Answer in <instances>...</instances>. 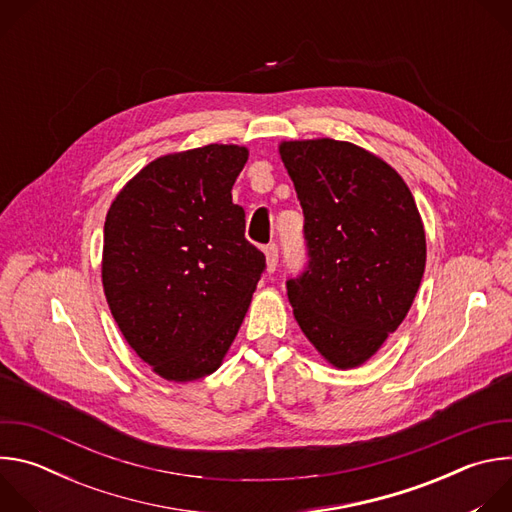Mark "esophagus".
I'll return each instance as SVG.
<instances>
[{
	"label": "esophagus",
	"instance_id": "34e87169",
	"mask_svg": "<svg viewBox=\"0 0 512 512\" xmlns=\"http://www.w3.org/2000/svg\"><path fill=\"white\" fill-rule=\"evenodd\" d=\"M263 253H265V257H267V269H269V271H275L277 261H279V249H277V245H275V243L265 245V247H263Z\"/></svg>",
	"mask_w": 512,
	"mask_h": 512
}]
</instances>
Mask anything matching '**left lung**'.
Wrapping results in <instances>:
<instances>
[{
  "label": "left lung",
  "instance_id": "8db88e82",
  "mask_svg": "<svg viewBox=\"0 0 512 512\" xmlns=\"http://www.w3.org/2000/svg\"><path fill=\"white\" fill-rule=\"evenodd\" d=\"M304 210L306 271L287 281L294 316L336 369L367 362L405 320L425 271V231L403 178L330 137L281 141Z\"/></svg>",
  "mask_w": 512,
  "mask_h": 512
}]
</instances>
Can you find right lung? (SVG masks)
<instances>
[{
  "instance_id": "1",
  "label": "right lung",
  "mask_w": 512,
  "mask_h": 512,
  "mask_svg": "<svg viewBox=\"0 0 512 512\" xmlns=\"http://www.w3.org/2000/svg\"><path fill=\"white\" fill-rule=\"evenodd\" d=\"M247 158L243 145L223 143L162 156L107 212L101 277L109 310L127 344L168 381L221 367L265 269L231 194Z\"/></svg>"
}]
</instances>
